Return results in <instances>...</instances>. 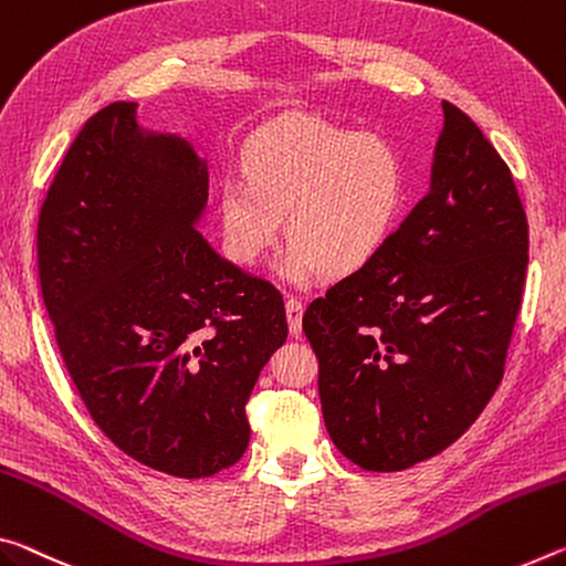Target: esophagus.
Masks as SVG:
<instances>
[{"label":"esophagus","mask_w":566,"mask_h":566,"mask_svg":"<svg viewBox=\"0 0 566 566\" xmlns=\"http://www.w3.org/2000/svg\"><path fill=\"white\" fill-rule=\"evenodd\" d=\"M284 310H286V322H290V332L294 337L302 332V312H304V304L300 297H286L284 300Z\"/></svg>","instance_id":"obj_1"}]
</instances>
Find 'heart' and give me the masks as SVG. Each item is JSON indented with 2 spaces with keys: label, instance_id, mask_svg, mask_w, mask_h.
Segmentation results:
<instances>
[{
  "label": "heart",
  "instance_id": "1",
  "mask_svg": "<svg viewBox=\"0 0 566 566\" xmlns=\"http://www.w3.org/2000/svg\"><path fill=\"white\" fill-rule=\"evenodd\" d=\"M402 164L390 140L325 120H282L256 133L244 154V181L219 188L223 251L254 266L280 239L282 274L343 280L378 256L402 201Z\"/></svg>",
  "mask_w": 566,
  "mask_h": 566
}]
</instances>
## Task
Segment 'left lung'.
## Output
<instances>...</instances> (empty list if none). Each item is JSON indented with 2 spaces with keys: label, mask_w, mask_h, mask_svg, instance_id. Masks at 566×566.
<instances>
[{
  "label": "left lung",
  "mask_w": 566,
  "mask_h": 566,
  "mask_svg": "<svg viewBox=\"0 0 566 566\" xmlns=\"http://www.w3.org/2000/svg\"><path fill=\"white\" fill-rule=\"evenodd\" d=\"M430 191L378 256L310 302L327 433L365 471L441 453L501 378L528 264V223L504 158L443 103Z\"/></svg>",
  "instance_id": "1"
}]
</instances>
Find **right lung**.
Instances as JSON below:
<instances>
[{
    "instance_id": "obj_1",
    "label": "right lung",
    "mask_w": 566,
    "mask_h": 566,
    "mask_svg": "<svg viewBox=\"0 0 566 566\" xmlns=\"http://www.w3.org/2000/svg\"><path fill=\"white\" fill-rule=\"evenodd\" d=\"M206 199L193 148L140 130L136 103H111L77 133L38 221L42 300L87 412L178 479L244 455L247 400L286 339L280 290L196 231Z\"/></svg>"
}]
</instances>
